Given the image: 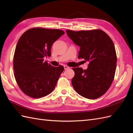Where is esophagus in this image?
<instances>
[{
	"label": "esophagus",
	"instance_id": "esophagus-1",
	"mask_svg": "<svg viewBox=\"0 0 133 133\" xmlns=\"http://www.w3.org/2000/svg\"><path fill=\"white\" fill-rule=\"evenodd\" d=\"M64 68L65 70H67V69H68L69 68V67L66 66V65H64Z\"/></svg>",
	"mask_w": 133,
	"mask_h": 133
}]
</instances>
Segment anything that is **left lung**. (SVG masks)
Returning <instances> with one entry per match:
<instances>
[{"label":"left lung","instance_id":"obj_1","mask_svg":"<svg viewBox=\"0 0 133 133\" xmlns=\"http://www.w3.org/2000/svg\"><path fill=\"white\" fill-rule=\"evenodd\" d=\"M74 43L80 47L78 58L88 61V68L74 67L71 80L75 91L82 97L95 99L110 88L114 80L117 66V54L113 42L101 30H66Z\"/></svg>","mask_w":133,"mask_h":133}]
</instances>
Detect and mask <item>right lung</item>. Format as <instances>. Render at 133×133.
<instances>
[{
    "label": "right lung",
    "mask_w": 133,
    "mask_h": 133,
    "mask_svg": "<svg viewBox=\"0 0 133 133\" xmlns=\"http://www.w3.org/2000/svg\"><path fill=\"white\" fill-rule=\"evenodd\" d=\"M64 34L61 30L35 27L19 38L13 58L14 76L26 95L42 98L54 89L64 67H54L44 62L43 58L51 56L52 44Z\"/></svg>",
    "instance_id": "obj_1"
}]
</instances>
